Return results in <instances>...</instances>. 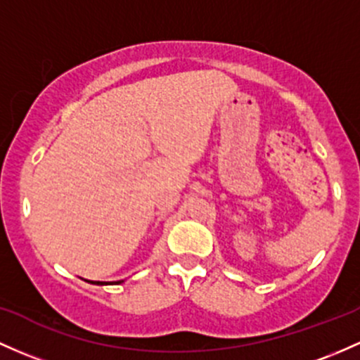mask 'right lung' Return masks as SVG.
Returning <instances> with one entry per match:
<instances>
[{"label":"right lung","mask_w":360,"mask_h":360,"mask_svg":"<svg viewBox=\"0 0 360 360\" xmlns=\"http://www.w3.org/2000/svg\"><path fill=\"white\" fill-rule=\"evenodd\" d=\"M86 282H90V283H96V285H110V283H121L122 280H120V282H92V280H86Z\"/></svg>","instance_id":"add662e5"}]
</instances>
